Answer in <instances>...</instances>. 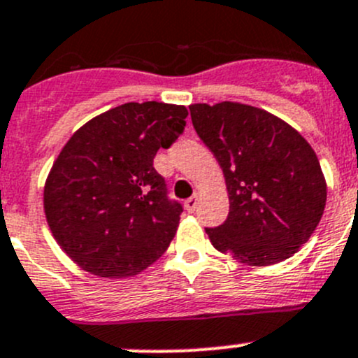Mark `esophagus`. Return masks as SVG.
I'll return each mask as SVG.
<instances>
[{
    "instance_id": "obj_1",
    "label": "esophagus",
    "mask_w": 358,
    "mask_h": 358,
    "mask_svg": "<svg viewBox=\"0 0 358 358\" xmlns=\"http://www.w3.org/2000/svg\"><path fill=\"white\" fill-rule=\"evenodd\" d=\"M197 201H199V196H197V194H196V196L190 197V199H187V201H185V209H187V211H189V213L196 211Z\"/></svg>"
}]
</instances>
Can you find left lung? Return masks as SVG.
I'll list each match as a JSON object with an SVG mask.
<instances>
[{
  "mask_svg": "<svg viewBox=\"0 0 358 358\" xmlns=\"http://www.w3.org/2000/svg\"><path fill=\"white\" fill-rule=\"evenodd\" d=\"M189 109L229 192L227 222L206 229L213 246L251 266L291 258L315 232L326 208L327 183L315 150L286 121L248 103Z\"/></svg>",
  "mask_w": 358,
  "mask_h": 358,
  "instance_id": "left-lung-1",
  "label": "left lung"
}]
</instances>
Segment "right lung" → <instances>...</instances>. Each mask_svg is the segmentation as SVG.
Segmentation results:
<instances>
[{
	"mask_svg": "<svg viewBox=\"0 0 358 358\" xmlns=\"http://www.w3.org/2000/svg\"><path fill=\"white\" fill-rule=\"evenodd\" d=\"M185 106L128 102L81 126L60 150L43 190L52 236L69 258L107 279L145 270L169 246L182 206L166 197L157 150L180 136Z\"/></svg>",
	"mask_w": 358,
	"mask_h": 358,
	"instance_id": "right-lung-1",
	"label": "right lung"
}]
</instances>
